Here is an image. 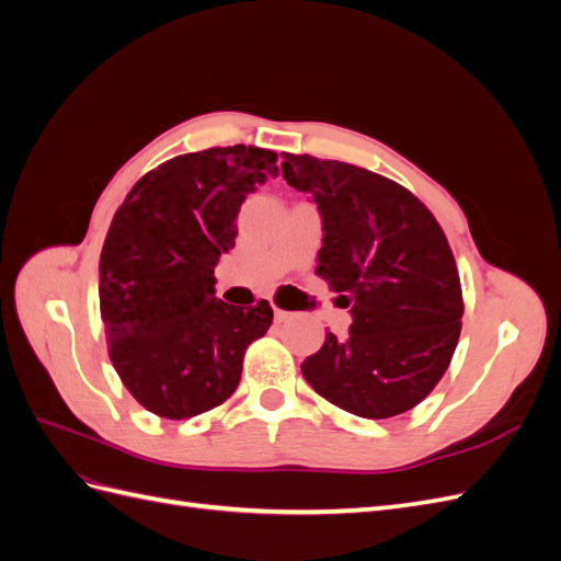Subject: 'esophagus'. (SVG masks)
Masks as SVG:
<instances>
[{
	"instance_id": "obj_1",
	"label": "esophagus",
	"mask_w": 561,
	"mask_h": 561,
	"mask_svg": "<svg viewBox=\"0 0 561 561\" xmlns=\"http://www.w3.org/2000/svg\"><path fill=\"white\" fill-rule=\"evenodd\" d=\"M287 318H290V313L278 309V307H274V320H276V322H283V320H287Z\"/></svg>"
}]
</instances>
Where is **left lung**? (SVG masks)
<instances>
[{
  "label": "left lung",
  "instance_id": "1",
  "mask_svg": "<svg viewBox=\"0 0 561 561\" xmlns=\"http://www.w3.org/2000/svg\"><path fill=\"white\" fill-rule=\"evenodd\" d=\"M283 178L322 217L316 274L351 309L346 336L301 363L318 396L363 419L412 410L447 371L463 293L433 213L402 184L344 161L283 154Z\"/></svg>",
  "mask_w": 561,
  "mask_h": 561
}]
</instances>
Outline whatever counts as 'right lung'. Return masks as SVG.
<instances>
[{
	"label": "right lung",
	"mask_w": 561,
	"mask_h": 561,
	"mask_svg": "<svg viewBox=\"0 0 561 561\" xmlns=\"http://www.w3.org/2000/svg\"><path fill=\"white\" fill-rule=\"evenodd\" d=\"M278 154L210 147L161 163L133 184L100 252V316L128 393L161 419L219 407L241 381L248 346L274 320L268 301L215 297V264L236 245L248 194L278 173Z\"/></svg>",
	"instance_id": "1"
}]
</instances>
